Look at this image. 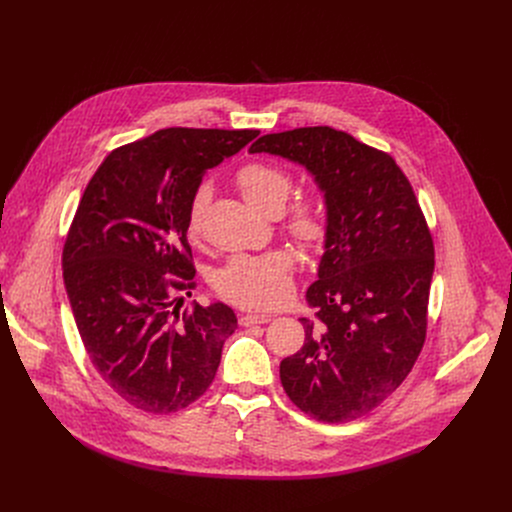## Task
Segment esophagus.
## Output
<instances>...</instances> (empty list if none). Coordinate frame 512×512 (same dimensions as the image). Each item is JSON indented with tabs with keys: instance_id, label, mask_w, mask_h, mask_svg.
Masks as SVG:
<instances>
[{
	"instance_id": "esophagus-1",
	"label": "esophagus",
	"mask_w": 512,
	"mask_h": 512,
	"mask_svg": "<svg viewBox=\"0 0 512 512\" xmlns=\"http://www.w3.org/2000/svg\"><path fill=\"white\" fill-rule=\"evenodd\" d=\"M269 314H255V312H241L239 314V324L241 326H255V324H265L269 322Z\"/></svg>"
}]
</instances>
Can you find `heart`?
I'll return each instance as SVG.
<instances>
[{
	"label": "heart",
	"instance_id": "1",
	"mask_svg": "<svg viewBox=\"0 0 512 512\" xmlns=\"http://www.w3.org/2000/svg\"><path fill=\"white\" fill-rule=\"evenodd\" d=\"M235 182L243 198L265 214H275L291 192V178L285 170L269 162L245 164ZM208 188L198 186L186 208V233L194 241L200 237ZM285 231L306 249H320L328 237V214L324 202L314 196H300L283 212ZM294 255L287 249H271L257 255H235L212 275V285L225 300L243 308H271L283 302L291 291Z\"/></svg>",
	"mask_w": 512,
	"mask_h": 512
}]
</instances>
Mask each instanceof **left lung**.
Returning a JSON list of instances; mask_svg holds the SVG:
<instances>
[{
	"label": "left lung",
	"mask_w": 512,
	"mask_h": 512,
	"mask_svg": "<svg viewBox=\"0 0 512 512\" xmlns=\"http://www.w3.org/2000/svg\"><path fill=\"white\" fill-rule=\"evenodd\" d=\"M251 154L304 166L324 192L328 237L302 318L304 346L279 379L304 413L324 423L375 409L411 373L425 342L433 241L395 160L320 125L259 137Z\"/></svg>",
	"instance_id": "1"
}]
</instances>
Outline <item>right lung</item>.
I'll return each mask as SVG.
<instances>
[{"label":"right lung","mask_w":512,"mask_h":512,"mask_svg":"<svg viewBox=\"0 0 512 512\" xmlns=\"http://www.w3.org/2000/svg\"><path fill=\"white\" fill-rule=\"evenodd\" d=\"M257 135L168 127L121 145L72 218L62 251L72 316L97 373L141 411L174 413L204 395L237 328L227 304L180 312L174 296L196 285L186 239L192 192Z\"/></svg>","instance_id":"add662e5"}]
</instances>
